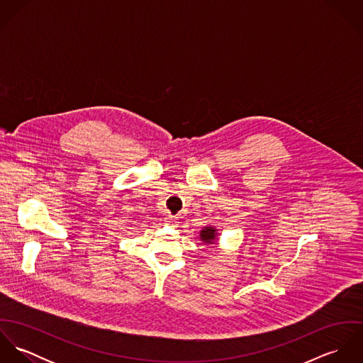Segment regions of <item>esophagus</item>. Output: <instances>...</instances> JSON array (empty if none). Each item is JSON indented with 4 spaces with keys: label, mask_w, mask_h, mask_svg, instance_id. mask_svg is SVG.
<instances>
[{
    "label": "esophagus",
    "mask_w": 363,
    "mask_h": 363,
    "mask_svg": "<svg viewBox=\"0 0 363 363\" xmlns=\"http://www.w3.org/2000/svg\"><path fill=\"white\" fill-rule=\"evenodd\" d=\"M164 222H166V225H170V226H174V225H176V219H174V216H172V215L166 216V218H164Z\"/></svg>",
    "instance_id": "34e87169"
}]
</instances>
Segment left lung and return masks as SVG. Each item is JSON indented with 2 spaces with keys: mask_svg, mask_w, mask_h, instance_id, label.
I'll use <instances>...</instances> for the list:
<instances>
[{
  "mask_svg": "<svg viewBox=\"0 0 363 363\" xmlns=\"http://www.w3.org/2000/svg\"><path fill=\"white\" fill-rule=\"evenodd\" d=\"M218 236H219V230L211 225L204 226L200 230V240L203 242V245H207V246H216Z\"/></svg>",
  "mask_w": 363,
  "mask_h": 363,
  "instance_id": "left-lung-1",
  "label": "left lung"
}]
</instances>
